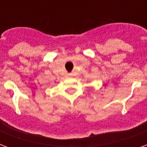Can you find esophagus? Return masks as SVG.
Here are the masks:
<instances>
[{
	"instance_id": "esophagus-1",
	"label": "esophagus",
	"mask_w": 147,
	"mask_h": 147,
	"mask_svg": "<svg viewBox=\"0 0 147 147\" xmlns=\"http://www.w3.org/2000/svg\"><path fill=\"white\" fill-rule=\"evenodd\" d=\"M71 76V73L67 74V76Z\"/></svg>"
}]
</instances>
